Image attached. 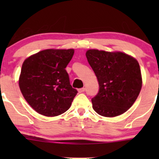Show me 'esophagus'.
Returning <instances> with one entry per match:
<instances>
[{
	"mask_svg": "<svg viewBox=\"0 0 159 159\" xmlns=\"http://www.w3.org/2000/svg\"><path fill=\"white\" fill-rule=\"evenodd\" d=\"M84 88H82V89H78V93H82V92H84Z\"/></svg>",
	"mask_w": 159,
	"mask_h": 159,
	"instance_id": "obj_1",
	"label": "esophagus"
}]
</instances>
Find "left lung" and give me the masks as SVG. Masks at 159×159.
I'll return each instance as SVG.
<instances>
[{
  "instance_id": "8db88e82",
  "label": "left lung",
  "mask_w": 159,
  "mask_h": 159,
  "mask_svg": "<svg viewBox=\"0 0 159 159\" xmlns=\"http://www.w3.org/2000/svg\"><path fill=\"white\" fill-rule=\"evenodd\" d=\"M86 57L99 84L92 108L98 115L113 118L132 106L142 86L140 66L134 57L121 51L89 49Z\"/></svg>"
}]
</instances>
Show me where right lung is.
<instances>
[{
  "label": "right lung",
  "instance_id": "add662e5",
  "mask_svg": "<svg viewBox=\"0 0 159 159\" xmlns=\"http://www.w3.org/2000/svg\"><path fill=\"white\" fill-rule=\"evenodd\" d=\"M74 49H46L23 62L18 84L24 98L40 115L54 117L70 108L78 91L70 84L65 68Z\"/></svg>",
  "mask_w": 159,
  "mask_h": 159
}]
</instances>
